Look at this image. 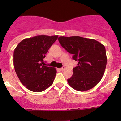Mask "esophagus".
<instances>
[{
    "instance_id": "esophagus-1",
    "label": "esophagus",
    "mask_w": 121,
    "mask_h": 121,
    "mask_svg": "<svg viewBox=\"0 0 121 121\" xmlns=\"http://www.w3.org/2000/svg\"><path fill=\"white\" fill-rule=\"evenodd\" d=\"M65 67H64V66H63V67L60 68V70H61V71H63V70H64V69H65Z\"/></svg>"
}]
</instances>
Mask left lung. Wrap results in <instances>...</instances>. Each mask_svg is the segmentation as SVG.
Masks as SVG:
<instances>
[{
	"label": "left lung",
	"instance_id": "obj_1",
	"mask_svg": "<svg viewBox=\"0 0 121 121\" xmlns=\"http://www.w3.org/2000/svg\"><path fill=\"white\" fill-rule=\"evenodd\" d=\"M62 47L73 55L77 66L73 68V76L68 84L74 90L85 91L94 87L104 74L107 58L105 47L94 39L80 36H60Z\"/></svg>",
	"mask_w": 121,
	"mask_h": 121
}]
</instances>
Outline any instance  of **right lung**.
I'll return each instance as SVG.
<instances>
[{
    "mask_svg": "<svg viewBox=\"0 0 121 121\" xmlns=\"http://www.w3.org/2000/svg\"><path fill=\"white\" fill-rule=\"evenodd\" d=\"M58 36H40L27 38L19 43L13 53V64L20 82L28 90L41 92L53 83L57 71L45 66L46 54Z\"/></svg>",
    "mask_w": 121,
    "mask_h": 121,
    "instance_id": "right-lung-1",
    "label": "right lung"
}]
</instances>
